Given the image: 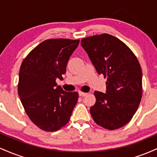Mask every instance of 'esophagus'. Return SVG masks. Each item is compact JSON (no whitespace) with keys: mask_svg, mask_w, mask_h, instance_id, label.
Instances as JSON below:
<instances>
[{"mask_svg":"<svg viewBox=\"0 0 157 157\" xmlns=\"http://www.w3.org/2000/svg\"><path fill=\"white\" fill-rule=\"evenodd\" d=\"M88 94L87 93H84V92H82V91H79V95H80V97H85Z\"/></svg>","mask_w":157,"mask_h":157,"instance_id":"esophagus-1","label":"esophagus"}]
</instances>
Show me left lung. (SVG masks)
Masks as SVG:
<instances>
[{
    "label": "left lung",
    "instance_id": "1",
    "mask_svg": "<svg viewBox=\"0 0 157 157\" xmlns=\"http://www.w3.org/2000/svg\"><path fill=\"white\" fill-rule=\"evenodd\" d=\"M81 46L97 73L107 77L106 93L94 91L96 102L90 109L93 120L109 130L123 127L141 101L142 73L137 58L123 42L109 34L82 39Z\"/></svg>",
    "mask_w": 157,
    "mask_h": 157
}]
</instances>
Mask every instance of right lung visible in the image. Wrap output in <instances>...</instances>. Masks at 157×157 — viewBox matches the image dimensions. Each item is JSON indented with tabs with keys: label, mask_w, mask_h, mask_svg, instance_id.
<instances>
[{
	"label": "right lung",
	"mask_w": 157,
	"mask_h": 157,
	"mask_svg": "<svg viewBox=\"0 0 157 157\" xmlns=\"http://www.w3.org/2000/svg\"><path fill=\"white\" fill-rule=\"evenodd\" d=\"M80 40L48 39L30 52L19 71L17 92L26 114L39 128L56 131L69 121L78 100L56 83L63 80Z\"/></svg>",
	"instance_id": "right-lung-1"
}]
</instances>
